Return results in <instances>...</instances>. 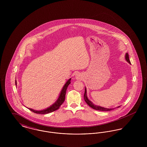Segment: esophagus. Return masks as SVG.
<instances>
[{"mask_svg":"<svg viewBox=\"0 0 147 147\" xmlns=\"http://www.w3.org/2000/svg\"><path fill=\"white\" fill-rule=\"evenodd\" d=\"M82 78V75L80 73H77L76 74V79L77 80H80Z\"/></svg>","mask_w":147,"mask_h":147,"instance_id":"34e87169","label":"esophagus"}]
</instances>
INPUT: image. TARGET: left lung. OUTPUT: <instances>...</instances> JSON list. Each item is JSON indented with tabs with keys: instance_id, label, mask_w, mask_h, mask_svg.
<instances>
[{
	"instance_id": "8db88e82",
	"label": "left lung",
	"mask_w": 147,
	"mask_h": 147,
	"mask_svg": "<svg viewBox=\"0 0 147 147\" xmlns=\"http://www.w3.org/2000/svg\"><path fill=\"white\" fill-rule=\"evenodd\" d=\"M125 58H126V60L129 63L131 64V62L129 61V56H128V54L127 53H126V56H125ZM84 100L86 102V104L88 105H89L90 107H91V108H92L94 110H98V111H111L112 110H113L114 109H107V108H105V107H101V106H97V105H94L92 104V102H91L87 97V94H86V88H85V92H84ZM120 107L119 106L118 107Z\"/></svg>"
}]
</instances>
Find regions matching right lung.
<instances>
[{"label":"right lung","instance_id":"right-lung-1","mask_svg":"<svg viewBox=\"0 0 147 147\" xmlns=\"http://www.w3.org/2000/svg\"><path fill=\"white\" fill-rule=\"evenodd\" d=\"M70 80L71 79H69L64 85L63 87L62 90H61V94L59 95V98H58L57 100L56 101V102L55 104H53L52 106H51L47 108L46 109L41 110V111H36L35 110H33L32 109H30L28 108V109L32 111L34 113H38V114H47V113H49L51 112H53L55 111H56L57 110H58L59 107L61 106V105L63 104L65 100V93L67 91V89L68 86V85L70 84ZM15 84L16 85V81H15Z\"/></svg>","mask_w":147,"mask_h":147}]
</instances>
